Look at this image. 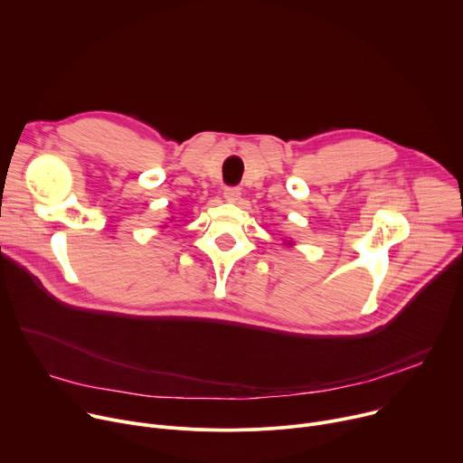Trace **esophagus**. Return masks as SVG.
I'll use <instances>...</instances> for the list:
<instances>
[{"instance_id":"34e87169","label":"esophagus","mask_w":463,"mask_h":463,"mask_svg":"<svg viewBox=\"0 0 463 463\" xmlns=\"http://www.w3.org/2000/svg\"><path fill=\"white\" fill-rule=\"evenodd\" d=\"M223 195H225V200H227V202H231V203H236V202L240 200L241 190H240L238 186H227V188L223 190Z\"/></svg>"}]
</instances>
